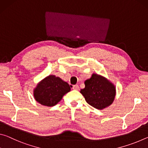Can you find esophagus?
I'll return each mask as SVG.
<instances>
[{
	"instance_id": "34e87169",
	"label": "esophagus",
	"mask_w": 148,
	"mask_h": 148,
	"mask_svg": "<svg viewBox=\"0 0 148 148\" xmlns=\"http://www.w3.org/2000/svg\"><path fill=\"white\" fill-rule=\"evenodd\" d=\"M72 89L74 90H78L79 89V86L77 85H74V86H72Z\"/></svg>"
}]
</instances>
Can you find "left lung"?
Instances as JSON below:
<instances>
[{"label":"left lung","instance_id":"left-lung-1","mask_svg":"<svg viewBox=\"0 0 148 148\" xmlns=\"http://www.w3.org/2000/svg\"><path fill=\"white\" fill-rule=\"evenodd\" d=\"M85 88L80 92L91 106L102 110L112 104L116 96V87L108 80L97 74L85 81Z\"/></svg>","mask_w":148,"mask_h":148}]
</instances>
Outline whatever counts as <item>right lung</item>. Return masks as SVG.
Returning <instances> with one entry per match:
<instances>
[{
  "instance_id": "add662e5",
  "label": "right lung",
  "mask_w": 148,
  "mask_h": 148,
  "mask_svg": "<svg viewBox=\"0 0 148 148\" xmlns=\"http://www.w3.org/2000/svg\"><path fill=\"white\" fill-rule=\"evenodd\" d=\"M70 91L71 87L68 83L59 77L50 75L37 85L34 90V97L35 100L42 105L53 106Z\"/></svg>"
}]
</instances>
